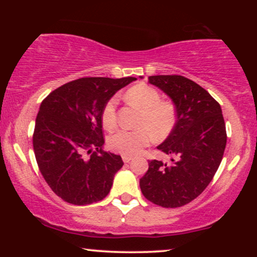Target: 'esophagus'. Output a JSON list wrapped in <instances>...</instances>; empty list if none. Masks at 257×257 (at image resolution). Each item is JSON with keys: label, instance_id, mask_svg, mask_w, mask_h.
Masks as SVG:
<instances>
[{"label": "esophagus", "instance_id": "34e87169", "mask_svg": "<svg viewBox=\"0 0 257 257\" xmlns=\"http://www.w3.org/2000/svg\"><path fill=\"white\" fill-rule=\"evenodd\" d=\"M131 160H132L131 157H128V156H122V161H124L125 164L130 163V161H131Z\"/></svg>", "mask_w": 257, "mask_h": 257}]
</instances>
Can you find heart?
Listing matches in <instances>:
<instances>
[{
  "label": "heart",
  "instance_id": "1",
  "mask_svg": "<svg viewBox=\"0 0 257 257\" xmlns=\"http://www.w3.org/2000/svg\"><path fill=\"white\" fill-rule=\"evenodd\" d=\"M128 101L142 108L137 130L120 128L108 137V146L122 156H136L144 147L152 143L153 137L165 139L173 131L177 122V111L171 101L161 100L159 91L146 84L131 87L126 93ZM118 98L111 97L101 111V121L106 128H112L117 122Z\"/></svg>",
  "mask_w": 257,
  "mask_h": 257
}]
</instances>
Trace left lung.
<instances>
[{"label":"left lung","instance_id":"obj_1","mask_svg":"<svg viewBox=\"0 0 257 257\" xmlns=\"http://www.w3.org/2000/svg\"><path fill=\"white\" fill-rule=\"evenodd\" d=\"M149 82L173 100L177 122L158 146L173 156L172 163L149 161L140 189L154 205L177 208L198 198L213 180L226 149V125L220 104L193 80L160 75L149 77Z\"/></svg>","mask_w":257,"mask_h":257}]
</instances>
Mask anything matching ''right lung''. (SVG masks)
Wrapping results in <instances>:
<instances>
[{
  "label": "right lung",
  "instance_id": "right-lung-1",
  "mask_svg": "<svg viewBox=\"0 0 257 257\" xmlns=\"http://www.w3.org/2000/svg\"><path fill=\"white\" fill-rule=\"evenodd\" d=\"M137 78L85 77L52 91L42 101L33 136L34 152L52 192L72 205H90L108 194L121 157L103 150L101 111Z\"/></svg>",
  "mask_w": 257,
  "mask_h": 257
}]
</instances>
